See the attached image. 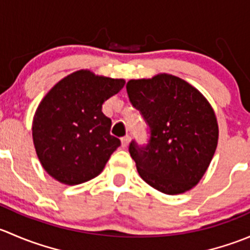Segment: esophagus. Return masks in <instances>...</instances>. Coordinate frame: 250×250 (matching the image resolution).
Listing matches in <instances>:
<instances>
[{
  "instance_id": "34e87169",
  "label": "esophagus",
  "mask_w": 250,
  "mask_h": 250,
  "mask_svg": "<svg viewBox=\"0 0 250 250\" xmlns=\"http://www.w3.org/2000/svg\"><path fill=\"white\" fill-rule=\"evenodd\" d=\"M121 141H122V146H123V147H127V146L129 145L130 137H129V135H125V137H123L122 139H121Z\"/></svg>"
}]
</instances>
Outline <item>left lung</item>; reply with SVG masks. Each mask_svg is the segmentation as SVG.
Wrapping results in <instances>:
<instances>
[{"label":"left lung","mask_w":250,"mask_h":250,"mask_svg":"<svg viewBox=\"0 0 250 250\" xmlns=\"http://www.w3.org/2000/svg\"><path fill=\"white\" fill-rule=\"evenodd\" d=\"M125 87L150 129L146 145L129 144L141 179L167 195L191 190L208 169L218 145L213 107L195 87L173 75L130 80Z\"/></svg>","instance_id":"obj_1"}]
</instances>
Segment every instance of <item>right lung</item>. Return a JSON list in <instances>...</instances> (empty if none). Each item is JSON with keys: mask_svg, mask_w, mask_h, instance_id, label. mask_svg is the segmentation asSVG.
<instances>
[{"mask_svg": "<svg viewBox=\"0 0 250 250\" xmlns=\"http://www.w3.org/2000/svg\"><path fill=\"white\" fill-rule=\"evenodd\" d=\"M122 78L72 72L57 83L37 107L32 139L42 167L55 180L78 185L99 175L121 145L110 134L103 104L125 85Z\"/></svg>", "mask_w": 250, "mask_h": 250, "instance_id": "right-lung-1", "label": "right lung"}]
</instances>
